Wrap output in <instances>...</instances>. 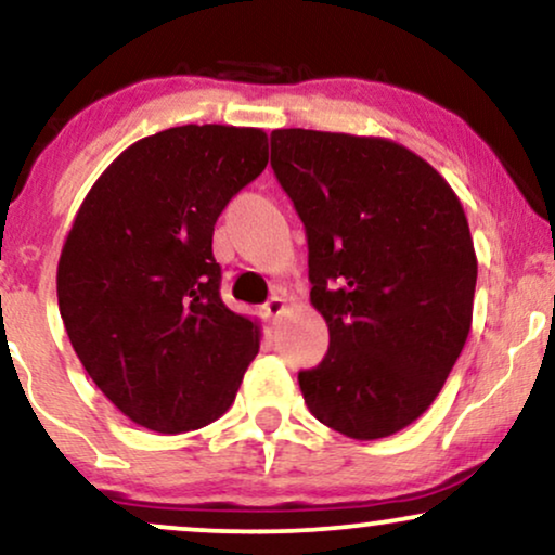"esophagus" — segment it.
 <instances>
[{
	"instance_id": "1",
	"label": "esophagus",
	"mask_w": 555,
	"mask_h": 555,
	"mask_svg": "<svg viewBox=\"0 0 555 555\" xmlns=\"http://www.w3.org/2000/svg\"><path fill=\"white\" fill-rule=\"evenodd\" d=\"M263 312H266V318H271V320L282 318L286 312V297L284 295H273L269 302L263 305Z\"/></svg>"
}]
</instances>
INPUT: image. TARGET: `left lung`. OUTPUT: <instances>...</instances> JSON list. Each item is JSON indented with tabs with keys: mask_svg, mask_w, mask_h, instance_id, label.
<instances>
[{
	"mask_svg": "<svg viewBox=\"0 0 555 555\" xmlns=\"http://www.w3.org/2000/svg\"><path fill=\"white\" fill-rule=\"evenodd\" d=\"M271 168L302 219L328 353L299 372L320 424L383 439L416 422L468 341L478 258L463 204L409 146L276 129Z\"/></svg>",
	"mask_w": 555,
	"mask_h": 555,
	"instance_id": "1",
	"label": "left lung"
}]
</instances>
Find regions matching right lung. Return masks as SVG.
<instances>
[{
  "instance_id": "add662e5",
  "label": "right lung",
  "mask_w": 555,
  "mask_h": 555,
  "mask_svg": "<svg viewBox=\"0 0 555 555\" xmlns=\"http://www.w3.org/2000/svg\"><path fill=\"white\" fill-rule=\"evenodd\" d=\"M269 163L263 129L189 124L139 139L64 240L59 312L79 362L133 424L180 434L235 403L260 325L219 297L214 224Z\"/></svg>"
}]
</instances>
